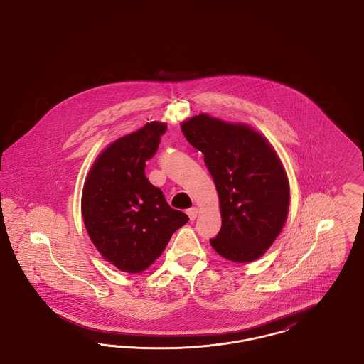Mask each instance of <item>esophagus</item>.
I'll return each mask as SVG.
<instances>
[{
  "label": "esophagus",
  "instance_id": "1",
  "mask_svg": "<svg viewBox=\"0 0 364 364\" xmlns=\"http://www.w3.org/2000/svg\"><path fill=\"white\" fill-rule=\"evenodd\" d=\"M198 208H191L187 210V214H188V217H190L191 221H193L195 218H196V215H198Z\"/></svg>",
  "mask_w": 364,
  "mask_h": 364
}]
</instances>
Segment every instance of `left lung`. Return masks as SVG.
<instances>
[{
    "label": "left lung",
    "instance_id": "8db88e82",
    "mask_svg": "<svg viewBox=\"0 0 364 364\" xmlns=\"http://www.w3.org/2000/svg\"><path fill=\"white\" fill-rule=\"evenodd\" d=\"M205 164L220 198L223 226L210 244L237 263L259 259L285 225L289 180L277 151L255 128L199 113L181 122Z\"/></svg>",
    "mask_w": 364,
    "mask_h": 364
}]
</instances>
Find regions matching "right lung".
<instances>
[{"instance_id":"obj_1","label":"right lung","mask_w":364,"mask_h":364,"mask_svg":"<svg viewBox=\"0 0 364 364\" xmlns=\"http://www.w3.org/2000/svg\"><path fill=\"white\" fill-rule=\"evenodd\" d=\"M166 124L150 122L116 139L95 158L82 192L90 240L119 270L138 274L156 262L188 215L171 208L146 177Z\"/></svg>"}]
</instances>
